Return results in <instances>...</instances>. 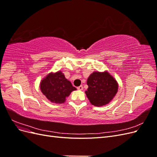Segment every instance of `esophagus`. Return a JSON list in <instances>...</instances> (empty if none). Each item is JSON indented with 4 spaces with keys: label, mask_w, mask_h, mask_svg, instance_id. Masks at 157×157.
Instances as JSON below:
<instances>
[{
    "label": "esophagus",
    "mask_w": 157,
    "mask_h": 157,
    "mask_svg": "<svg viewBox=\"0 0 157 157\" xmlns=\"http://www.w3.org/2000/svg\"><path fill=\"white\" fill-rule=\"evenodd\" d=\"M77 89H78V90H83V86L81 85V86H78V87H77Z\"/></svg>",
    "instance_id": "34e87169"
}]
</instances>
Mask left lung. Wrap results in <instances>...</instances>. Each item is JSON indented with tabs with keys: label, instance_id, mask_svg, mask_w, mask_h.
Returning a JSON list of instances; mask_svg holds the SVG:
<instances>
[{
	"label": "left lung",
	"instance_id": "8db88e82",
	"mask_svg": "<svg viewBox=\"0 0 157 157\" xmlns=\"http://www.w3.org/2000/svg\"><path fill=\"white\" fill-rule=\"evenodd\" d=\"M88 88L85 92L90 103L103 106L110 102L118 91L115 79L107 72H94L87 80Z\"/></svg>",
	"mask_w": 157,
	"mask_h": 157
}]
</instances>
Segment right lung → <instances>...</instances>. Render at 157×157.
Segmentation results:
<instances>
[{"mask_svg":"<svg viewBox=\"0 0 157 157\" xmlns=\"http://www.w3.org/2000/svg\"><path fill=\"white\" fill-rule=\"evenodd\" d=\"M40 88L47 99L55 103H64L66 97H68L73 90H77L61 71L49 74L42 80Z\"/></svg>","mask_w":157,"mask_h":157,"instance_id":"obj_1","label":"right lung"}]
</instances>
